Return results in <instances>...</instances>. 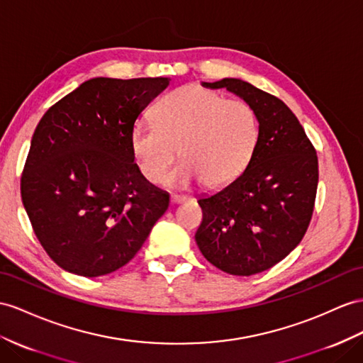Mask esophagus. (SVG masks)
<instances>
[{
    "label": "esophagus",
    "mask_w": 363,
    "mask_h": 363,
    "mask_svg": "<svg viewBox=\"0 0 363 363\" xmlns=\"http://www.w3.org/2000/svg\"><path fill=\"white\" fill-rule=\"evenodd\" d=\"M189 199V196H185V194H172L170 196V202L173 203V206H176V203H182Z\"/></svg>",
    "instance_id": "1"
}]
</instances>
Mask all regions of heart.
I'll return each instance as SVG.
<instances>
[{
  "mask_svg": "<svg viewBox=\"0 0 363 363\" xmlns=\"http://www.w3.org/2000/svg\"><path fill=\"white\" fill-rule=\"evenodd\" d=\"M156 123L138 121L130 147L145 178L161 184L174 161L182 162L169 176L179 187L202 181L218 189L244 172L256 150L259 119L242 99H225L199 86H184L169 93L155 108Z\"/></svg>",
  "mask_w": 363,
  "mask_h": 363,
  "instance_id": "1",
  "label": "heart"
}]
</instances>
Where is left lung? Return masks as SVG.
Instances as JSON below:
<instances>
[{
    "label": "left lung",
    "instance_id": "obj_1",
    "mask_svg": "<svg viewBox=\"0 0 363 363\" xmlns=\"http://www.w3.org/2000/svg\"><path fill=\"white\" fill-rule=\"evenodd\" d=\"M201 84L227 89L257 113L252 160L238 178L198 199L202 222L194 235L210 264L228 274L252 276L281 262L302 240L318 190V156L279 98L238 78Z\"/></svg>",
    "mask_w": 363,
    "mask_h": 363
}]
</instances>
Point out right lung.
<instances>
[{
	"label": "right lung",
	"instance_id": "1",
	"mask_svg": "<svg viewBox=\"0 0 363 363\" xmlns=\"http://www.w3.org/2000/svg\"><path fill=\"white\" fill-rule=\"evenodd\" d=\"M170 78H91L52 106L32 136L21 198L62 270L98 277L132 261L169 193L135 164L130 133Z\"/></svg>",
	"mask_w": 363,
	"mask_h": 363
}]
</instances>
